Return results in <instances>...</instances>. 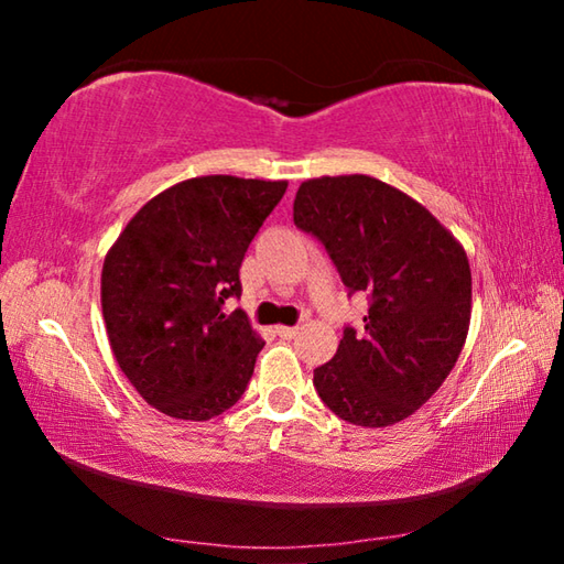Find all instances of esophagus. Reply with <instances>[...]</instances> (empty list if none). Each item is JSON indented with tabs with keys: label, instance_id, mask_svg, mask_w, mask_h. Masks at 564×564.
<instances>
[{
	"label": "esophagus",
	"instance_id": "obj_1",
	"mask_svg": "<svg viewBox=\"0 0 564 564\" xmlns=\"http://www.w3.org/2000/svg\"><path fill=\"white\" fill-rule=\"evenodd\" d=\"M275 333H279L281 338L291 340V338H295V333H299V326H275Z\"/></svg>",
	"mask_w": 564,
	"mask_h": 564
}]
</instances>
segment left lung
<instances>
[{
    "label": "left lung",
    "mask_w": 564,
    "mask_h": 564,
    "mask_svg": "<svg viewBox=\"0 0 564 564\" xmlns=\"http://www.w3.org/2000/svg\"><path fill=\"white\" fill-rule=\"evenodd\" d=\"M293 221L373 301L366 330H343L336 356L313 370L321 400L360 427L410 417L451 376L470 328L463 243L413 196L366 174L303 181Z\"/></svg>",
    "instance_id": "obj_1"
}]
</instances>
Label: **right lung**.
I'll list each match as a JSON object with an SVG mask.
<instances>
[{"label":"right lung","instance_id":"add662e5","mask_svg":"<svg viewBox=\"0 0 564 564\" xmlns=\"http://www.w3.org/2000/svg\"><path fill=\"white\" fill-rule=\"evenodd\" d=\"M289 181L196 176L133 214L101 269V313L121 373L159 413L212 420L243 395L265 340L238 269Z\"/></svg>","mask_w":564,"mask_h":564}]
</instances>
